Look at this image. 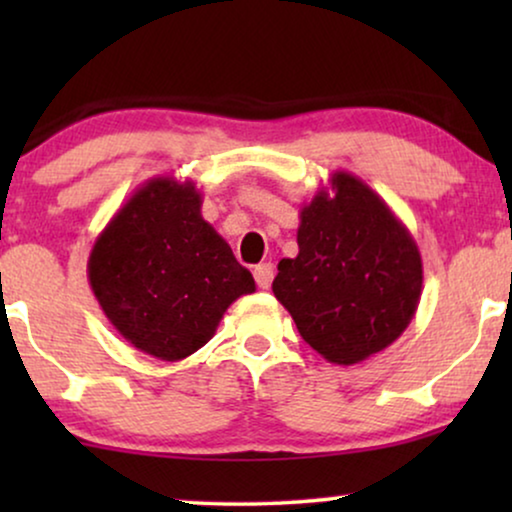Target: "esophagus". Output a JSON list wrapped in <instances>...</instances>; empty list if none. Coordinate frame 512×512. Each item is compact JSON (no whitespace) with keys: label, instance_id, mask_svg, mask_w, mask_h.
<instances>
[{"label":"esophagus","instance_id":"esophagus-1","mask_svg":"<svg viewBox=\"0 0 512 512\" xmlns=\"http://www.w3.org/2000/svg\"><path fill=\"white\" fill-rule=\"evenodd\" d=\"M254 277H256V284L261 286V289H270L272 277H275V268H272V263L256 265V268H254Z\"/></svg>","mask_w":512,"mask_h":512}]
</instances>
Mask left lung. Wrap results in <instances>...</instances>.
I'll use <instances>...</instances> for the list:
<instances>
[{
  "mask_svg": "<svg viewBox=\"0 0 512 512\" xmlns=\"http://www.w3.org/2000/svg\"><path fill=\"white\" fill-rule=\"evenodd\" d=\"M272 293L314 352L354 366L401 338L422 298V254L391 207L352 172L300 209L298 256L277 265Z\"/></svg>",
  "mask_w": 512,
  "mask_h": 512,
  "instance_id": "obj_1",
  "label": "left lung"
}]
</instances>
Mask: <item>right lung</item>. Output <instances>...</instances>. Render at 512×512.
I'll list each match as a JSON object with an SVG mask.
<instances>
[{
	"label": "right lung",
	"instance_id": "add662e5",
	"mask_svg": "<svg viewBox=\"0 0 512 512\" xmlns=\"http://www.w3.org/2000/svg\"><path fill=\"white\" fill-rule=\"evenodd\" d=\"M200 209L193 181L153 177L90 249L88 282L104 317L153 359L181 361L198 352L223 312L256 291L251 272Z\"/></svg>",
	"mask_w": 512,
	"mask_h": 512
}]
</instances>
